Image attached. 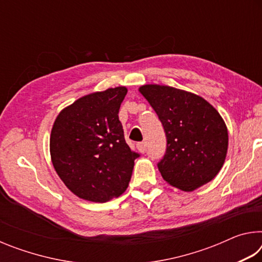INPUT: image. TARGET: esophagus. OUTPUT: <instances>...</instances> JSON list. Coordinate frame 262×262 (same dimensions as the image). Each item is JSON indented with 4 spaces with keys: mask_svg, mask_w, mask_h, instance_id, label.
Masks as SVG:
<instances>
[{
    "mask_svg": "<svg viewBox=\"0 0 262 262\" xmlns=\"http://www.w3.org/2000/svg\"><path fill=\"white\" fill-rule=\"evenodd\" d=\"M137 149H139L140 152H144L145 151V143L144 142H139V143L136 144Z\"/></svg>",
    "mask_w": 262,
    "mask_h": 262,
    "instance_id": "34e87169",
    "label": "esophagus"
}]
</instances>
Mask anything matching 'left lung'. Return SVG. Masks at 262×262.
<instances>
[{
	"label": "left lung",
	"instance_id": "8db88e82",
	"mask_svg": "<svg viewBox=\"0 0 262 262\" xmlns=\"http://www.w3.org/2000/svg\"><path fill=\"white\" fill-rule=\"evenodd\" d=\"M140 92L157 113L166 150L157 166L163 179L186 192L209 183L223 166L228 129L220 113L201 97L148 84Z\"/></svg>",
	"mask_w": 262,
	"mask_h": 262
}]
</instances>
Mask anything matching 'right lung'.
Wrapping results in <instances>:
<instances>
[{
    "label": "right lung",
    "mask_w": 262,
    "mask_h": 262,
    "mask_svg": "<svg viewBox=\"0 0 262 262\" xmlns=\"http://www.w3.org/2000/svg\"><path fill=\"white\" fill-rule=\"evenodd\" d=\"M125 86L84 96L57 115L51 133L56 173L78 198L106 202L128 187L139 152L128 147L119 120Z\"/></svg>",
    "instance_id": "add662e5"
}]
</instances>
